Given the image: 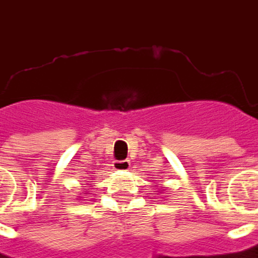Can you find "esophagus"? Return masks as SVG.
I'll return each mask as SVG.
<instances>
[{
	"label": "esophagus",
	"instance_id": "esophagus-1",
	"mask_svg": "<svg viewBox=\"0 0 258 258\" xmlns=\"http://www.w3.org/2000/svg\"><path fill=\"white\" fill-rule=\"evenodd\" d=\"M113 169L115 170H129L131 169V162L129 160H117L113 162Z\"/></svg>",
	"mask_w": 258,
	"mask_h": 258
}]
</instances>
